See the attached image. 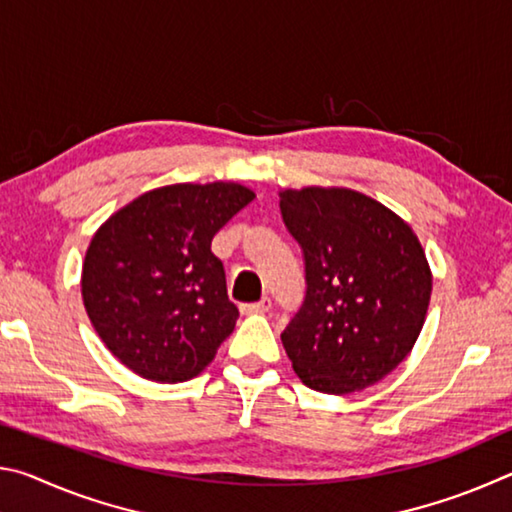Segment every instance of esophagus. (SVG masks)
I'll use <instances>...</instances> for the list:
<instances>
[{"label": "esophagus", "mask_w": 512, "mask_h": 512, "mask_svg": "<svg viewBox=\"0 0 512 512\" xmlns=\"http://www.w3.org/2000/svg\"><path fill=\"white\" fill-rule=\"evenodd\" d=\"M241 314H266L271 309V298H262L259 302H248V305H241Z\"/></svg>", "instance_id": "34e87169"}]
</instances>
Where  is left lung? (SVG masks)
<instances>
[{
  "instance_id": "8db88e82",
  "label": "left lung",
  "mask_w": 512,
  "mask_h": 512,
  "mask_svg": "<svg viewBox=\"0 0 512 512\" xmlns=\"http://www.w3.org/2000/svg\"><path fill=\"white\" fill-rule=\"evenodd\" d=\"M284 225L305 253L307 296L282 332L302 384L345 395L400 366L422 332L431 268L411 225L348 187L282 189Z\"/></svg>"
}]
</instances>
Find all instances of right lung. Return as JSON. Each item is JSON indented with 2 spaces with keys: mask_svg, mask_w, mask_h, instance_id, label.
Masks as SVG:
<instances>
[{
  "mask_svg": "<svg viewBox=\"0 0 512 512\" xmlns=\"http://www.w3.org/2000/svg\"><path fill=\"white\" fill-rule=\"evenodd\" d=\"M255 192L239 183L151 189L94 232L81 273L83 305L106 348L158 384L194 379L235 329L212 239Z\"/></svg>",
  "mask_w": 512,
  "mask_h": 512,
  "instance_id": "add662e5",
  "label": "right lung"
}]
</instances>
